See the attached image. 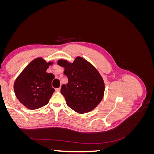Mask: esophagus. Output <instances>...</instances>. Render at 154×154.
I'll use <instances>...</instances> for the list:
<instances>
[{
	"label": "esophagus",
	"instance_id": "obj_1",
	"mask_svg": "<svg viewBox=\"0 0 154 154\" xmlns=\"http://www.w3.org/2000/svg\"><path fill=\"white\" fill-rule=\"evenodd\" d=\"M60 89H61V88H56L55 89V91H56V92H60Z\"/></svg>",
	"mask_w": 154,
	"mask_h": 154
}]
</instances>
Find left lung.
<instances>
[{"mask_svg":"<svg viewBox=\"0 0 154 154\" xmlns=\"http://www.w3.org/2000/svg\"><path fill=\"white\" fill-rule=\"evenodd\" d=\"M58 65L64 67L68 83L62 85L61 93L67 105L79 114L94 109L103 97L105 83L97 70L82 57L72 63L60 59Z\"/></svg>","mask_w":154,"mask_h":154,"instance_id":"left-lung-1","label":"left lung"}]
</instances>
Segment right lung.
Instances as JSON below:
<instances>
[{"mask_svg": "<svg viewBox=\"0 0 154 154\" xmlns=\"http://www.w3.org/2000/svg\"><path fill=\"white\" fill-rule=\"evenodd\" d=\"M53 62H46L37 58L23 70L14 83V91L17 99L26 108L35 110L49 103L54 92L51 82L54 74L46 72Z\"/></svg>", "mask_w": 154, "mask_h": 154, "instance_id": "1", "label": "right lung"}]
</instances>
